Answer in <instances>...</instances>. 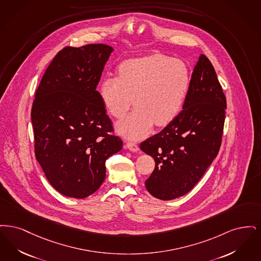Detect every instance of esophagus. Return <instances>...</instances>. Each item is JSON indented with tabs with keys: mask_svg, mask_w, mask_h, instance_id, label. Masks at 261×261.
Here are the masks:
<instances>
[{
	"mask_svg": "<svg viewBox=\"0 0 261 261\" xmlns=\"http://www.w3.org/2000/svg\"><path fill=\"white\" fill-rule=\"evenodd\" d=\"M126 147L128 150L133 151V152H136L138 151V146L136 144V142H133V141H127L126 142Z\"/></svg>",
	"mask_w": 261,
	"mask_h": 261,
	"instance_id": "34e87169",
	"label": "esophagus"
}]
</instances>
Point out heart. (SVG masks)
<instances>
[{
    "instance_id": "obj_1",
    "label": "heart",
    "mask_w": 261,
    "mask_h": 261,
    "mask_svg": "<svg viewBox=\"0 0 261 261\" xmlns=\"http://www.w3.org/2000/svg\"><path fill=\"white\" fill-rule=\"evenodd\" d=\"M188 66L161 54L130 58L117 68V78L106 76L98 86L105 109L123 119L133 102L136 108L118 130L127 137L145 136L153 124L165 126L181 112L190 88Z\"/></svg>"
}]
</instances>
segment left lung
Here are the masks:
<instances>
[{"label": "left lung", "instance_id": "obj_1", "mask_svg": "<svg viewBox=\"0 0 261 261\" xmlns=\"http://www.w3.org/2000/svg\"><path fill=\"white\" fill-rule=\"evenodd\" d=\"M226 97L208 58L201 55L178 116L140 149L155 160L145 186L169 201L189 192L218 154L225 121Z\"/></svg>", "mask_w": 261, "mask_h": 261}]
</instances>
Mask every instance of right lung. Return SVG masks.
<instances>
[{
  "label": "right lung",
  "instance_id": "1",
  "mask_svg": "<svg viewBox=\"0 0 261 261\" xmlns=\"http://www.w3.org/2000/svg\"><path fill=\"white\" fill-rule=\"evenodd\" d=\"M113 48L65 46L45 70L31 110L36 159L54 188L84 199L105 179V162L123 147L96 87Z\"/></svg>",
  "mask_w": 261,
  "mask_h": 261
}]
</instances>
